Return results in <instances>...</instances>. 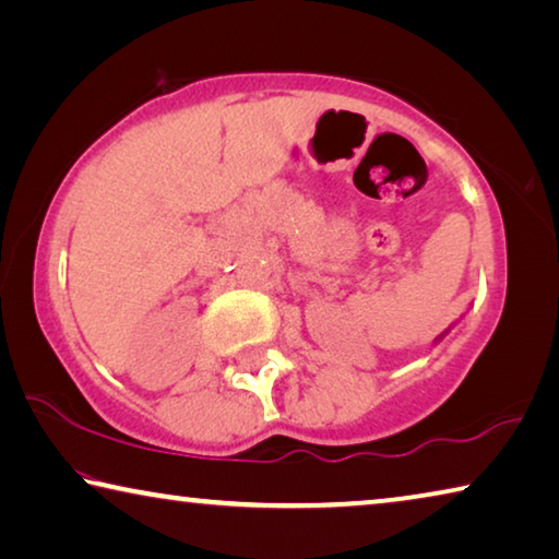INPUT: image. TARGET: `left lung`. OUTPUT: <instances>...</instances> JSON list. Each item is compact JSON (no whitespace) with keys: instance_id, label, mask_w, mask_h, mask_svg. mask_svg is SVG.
Here are the masks:
<instances>
[{"instance_id":"left-lung-1","label":"left lung","mask_w":559,"mask_h":559,"mask_svg":"<svg viewBox=\"0 0 559 559\" xmlns=\"http://www.w3.org/2000/svg\"><path fill=\"white\" fill-rule=\"evenodd\" d=\"M449 330H451V328H447V330H443V333H441V335H439V337H437V343H439V340H441V337H443V335H447V333H449Z\"/></svg>"}]
</instances>
